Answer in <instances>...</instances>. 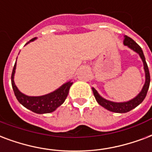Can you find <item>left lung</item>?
<instances>
[{
  "label": "left lung",
  "instance_id": "obj_1",
  "mask_svg": "<svg viewBox=\"0 0 152 152\" xmlns=\"http://www.w3.org/2000/svg\"><path fill=\"white\" fill-rule=\"evenodd\" d=\"M124 45L125 46H127L128 48H131L132 50H133L136 53H138L139 56H140L142 61H143V69H144V72H145V83L143 84V88H142L140 92L135 98H133L128 101L113 102L103 98L94 88H91L97 103L99 105H101L102 107H104L105 109L108 110L110 112H116V113H126L127 112H130L131 110L134 109L135 107H137L138 105H140L143 101V99H145L146 96H147L151 80L149 69H148V64L146 63L145 57H144L143 50L140 48V46L136 44L132 38L128 37L127 36H124Z\"/></svg>",
  "mask_w": 152,
  "mask_h": 152
}]
</instances>
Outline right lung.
Masks as SVG:
<instances>
[{"mask_svg": "<svg viewBox=\"0 0 152 152\" xmlns=\"http://www.w3.org/2000/svg\"><path fill=\"white\" fill-rule=\"evenodd\" d=\"M36 39L37 37L32 38V40H30L26 45L32 41H34ZM16 67H17V61H16V63H15L13 69H12V89H13L14 94L17 97V100L20 102V104H21L27 109L30 110L35 113H37V114L50 113V112H54L58 107H60L64 102L68 96L70 87L72 84V82L71 80L64 83L60 88H58L56 90L52 91L48 94L40 96H29L22 93L15 84L14 75L15 72H16Z\"/></svg>", "mask_w": 152, "mask_h": 152, "instance_id": "obj_1", "label": "right lung"}]
</instances>
